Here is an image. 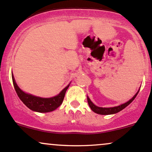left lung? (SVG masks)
Masks as SVG:
<instances>
[{
    "mask_svg": "<svg viewBox=\"0 0 152 152\" xmlns=\"http://www.w3.org/2000/svg\"><path fill=\"white\" fill-rule=\"evenodd\" d=\"M139 90H138L137 93L134 95V96L132 98H131L129 101H127L126 103L121 104L120 105H118V106L115 107H111V108H102V107H98L97 105H95L93 102L90 100V99L89 98V97L87 96V98H88V105H89L90 108H91V110H93V112H95V113L98 114H100V115H110V114H114V113H118L119 111L122 110L123 109H124L126 107L128 106V105L130 104L133 100L135 99V98L137 95L138 93H139Z\"/></svg>",
    "mask_w": 152,
    "mask_h": 152,
    "instance_id": "obj_1",
    "label": "left lung"
}]
</instances>
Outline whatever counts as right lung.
Masks as SVG:
<instances>
[{"label": "right lung", "instance_id": "obj_1", "mask_svg": "<svg viewBox=\"0 0 152 152\" xmlns=\"http://www.w3.org/2000/svg\"><path fill=\"white\" fill-rule=\"evenodd\" d=\"M12 80H13L15 90L18 96L19 97L20 100L31 110L39 113H48V112L53 111L58 107L60 106L64 100L66 91L70 85L69 83L57 95L52 98H41L23 92L16 84L13 73H12Z\"/></svg>", "mask_w": 152, "mask_h": 152}]
</instances>
